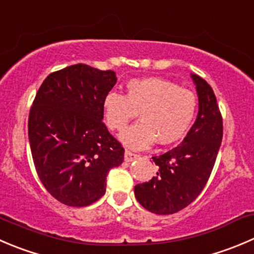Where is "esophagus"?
Returning <instances> with one entry per match:
<instances>
[{"label": "esophagus", "mask_w": 254, "mask_h": 254, "mask_svg": "<svg viewBox=\"0 0 254 254\" xmlns=\"http://www.w3.org/2000/svg\"><path fill=\"white\" fill-rule=\"evenodd\" d=\"M137 157H139V155L137 154H135V152H132V151H129V150H125L124 159L127 162H131L132 160L137 159Z\"/></svg>", "instance_id": "1"}]
</instances>
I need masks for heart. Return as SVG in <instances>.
Here are the masks:
<instances>
[{
	"label": "heart",
	"mask_w": 254,
	"mask_h": 254,
	"mask_svg": "<svg viewBox=\"0 0 254 254\" xmlns=\"http://www.w3.org/2000/svg\"><path fill=\"white\" fill-rule=\"evenodd\" d=\"M125 95L110 92L103 100L107 127L122 131L137 117L141 122L120 135L131 149L149 147L157 140L170 145L187 134L197 112V97L192 90L159 77L135 78L125 85Z\"/></svg>",
	"instance_id": "b5f03b06"
}]
</instances>
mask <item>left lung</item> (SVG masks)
Returning a JSON list of instances; mask_svg holds the SVG:
<instances>
[{"mask_svg":"<svg viewBox=\"0 0 254 254\" xmlns=\"http://www.w3.org/2000/svg\"><path fill=\"white\" fill-rule=\"evenodd\" d=\"M198 95L195 124L181 145L152 156L159 171L147 182L135 186L140 205L156 215H171L193 202L207 184L223 136L217 99L205 79L192 74Z\"/></svg>","mask_w":254,"mask_h":254,"instance_id":"obj_1","label":"left lung"}]
</instances>
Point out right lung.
<instances>
[{
	"mask_svg": "<svg viewBox=\"0 0 254 254\" xmlns=\"http://www.w3.org/2000/svg\"><path fill=\"white\" fill-rule=\"evenodd\" d=\"M117 83L113 70L74 64L51 73L37 92L28 118L32 157L39 180L59 202L94 203L105 193L124 147L103 123V100Z\"/></svg>",
	"mask_w": 254,
	"mask_h": 254,
	"instance_id": "1",
	"label": "right lung"
}]
</instances>
